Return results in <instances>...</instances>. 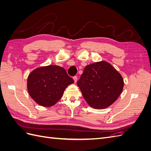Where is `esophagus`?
Masks as SVG:
<instances>
[{
  "label": "esophagus",
  "mask_w": 151,
  "mask_h": 151,
  "mask_svg": "<svg viewBox=\"0 0 151 151\" xmlns=\"http://www.w3.org/2000/svg\"><path fill=\"white\" fill-rule=\"evenodd\" d=\"M73 79H74L75 83H76L77 81V76H74V77H73Z\"/></svg>",
  "instance_id": "1"
}]
</instances>
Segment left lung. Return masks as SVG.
<instances>
[{"label":"left lung","mask_w":151,"mask_h":151,"mask_svg":"<svg viewBox=\"0 0 151 151\" xmlns=\"http://www.w3.org/2000/svg\"><path fill=\"white\" fill-rule=\"evenodd\" d=\"M77 84L86 102L95 109L110 106L119 97L124 85L120 73L104 61L87 65Z\"/></svg>","instance_id":"left-lung-1"}]
</instances>
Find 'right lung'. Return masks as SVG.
Instances as JSON below:
<instances>
[{"label":"right lung","mask_w":151,"mask_h":151,"mask_svg":"<svg viewBox=\"0 0 151 151\" xmlns=\"http://www.w3.org/2000/svg\"><path fill=\"white\" fill-rule=\"evenodd\" d=\"M74 83L64 68L48 65L32 71L28 77L30 96L43 106H52L60 99L67 87Z\"/></svg>","instance_id":"add662e5"}]
</instances>
